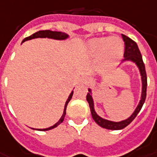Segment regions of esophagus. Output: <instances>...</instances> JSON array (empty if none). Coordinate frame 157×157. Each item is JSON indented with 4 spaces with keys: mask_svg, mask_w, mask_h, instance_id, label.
Returning <instances> with one entry per match:
<instances>
[{
    "mask_svg": "<svg viewBox=\"0 0 157 157\" xmlns=\"http://www.w3.org/2000/svg\"><path fill=\"white\" fill-rule=\"evenodd\" d=\"M86 81H87V79H86V77H85V76H82V78H81V82L82 83H86Z\"/></svg>",
    "mask_w": 157,
    "mask_h": 157,
    "instance_id": "1",
    "label": "esophagus"
}]
</instances>
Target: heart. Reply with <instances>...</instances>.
Instances as JSON below:
<instances>
[{"mask_svg":"<svg viewBox=\"0 0 157 157\" xmlns=\"http://www.w3.org/2000/svg\"><path fill=\"white\" fill-rule=\"evenodd\" d=\"M124 42L121 37H96L88 41L87 51L91 56L99 57L102 67H111L117 64L124 54Z\"/></svg>","mask_w":157,"mask_h":157,"instance_id":"1","label":"heart"}]
</instances>
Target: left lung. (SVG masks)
<instances>
[{
    "mask_svg": "<svg viewBox=\"0 0 157 157\" xmlns=\"http://www.w3.org/2000/svg\"><path fill=\"white\" fill-rule=\"evenodd\" d=\"M122 36L123 40L125 42V52H124V57L125 59L123 61H131L134 62L137 67L139 68L140 71V76H141V83H142V90H141V96H140V100L139 104L136 108L134 112L132 113V116L128 117L127 119L121 121H111L105 120L103 119L98 115L96 114L95 108H94V101L91 96V90L90 88L88 89L87 96H86V101L89 103L90 105V112H91V116L93 120L98 124L100 126H101L103 128L108 129V130H121V129L125 128L132 122V121L134 120L137 114L140 112V109L143 105L146 97H147V72H146V68H145V65H144L143 60H142V56L140 54V52L136 43L135 42L134 40H132L131 38H129L125 35H121Z\"/></svg>",
    "mask_w": 157,
    "mask_h": 157,
    "instance_id": "obj_1",
    "label": "left lung"
}]
</instances>
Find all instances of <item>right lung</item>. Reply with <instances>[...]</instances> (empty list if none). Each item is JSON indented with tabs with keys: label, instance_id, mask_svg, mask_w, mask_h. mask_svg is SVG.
<instances>
[{
	"label": "right lung",
	"instance_id": "obj_1",
	"mask_svg": "<svg viewBox=\"0 0 157 157\" xmlns=\"http://www.w3.org/2000/svg\"><path fill=\"white\" fill-rule=\"evenodd\" d=\"M50 38V39H55V40H66L67 39L69 36L66 33H64V32H61V31H50V30H46V31H39L34 33L33 35H31L30 36L26 37L25 38L24 40H22V42L25 41V40H31V39H35V38ZM73 96V91H71V93L70 94V96H68V99L66 101V104H65V107H64V111H63V114L61 116V117L60 118V120L58 121L56 123L55 125H53L52 126H50L48 128L46 129H36L38 131H42V132H45V131H49V130H52V129L55 128L57 126H59L60 124H61L62 121H64V118H65V116H66V113H67V104L69 103V101L71 99V97Z\"/></svg>",
	"mask_w": 157,
	"mask_h": 157
}]
</instances>
